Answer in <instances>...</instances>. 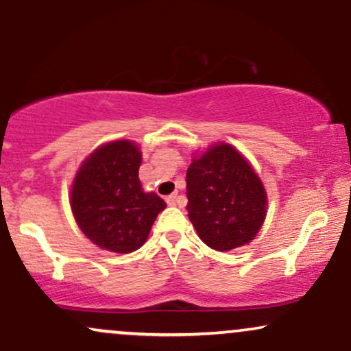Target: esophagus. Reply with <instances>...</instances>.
Returning a JSON list of instances; mask_svg holds the SVG:
<instances>
[{
  "instance_id": "obj_1",
  "label": "esophagus",
  "mask_w": 351,
  "mask_h": 351,
  "mask_svg": "<svg viewBox=\"0 0 351 351\" xmlns=\"http://www.w3.org/2000/svg\"><path fill=\"white\" fill-rule=\"evenodd\" d=\"M167 203L170 204V206H175V204L178 203V195H176V193H173V195L167 196Z\"/></svg>"
}]
</instances>
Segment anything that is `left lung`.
<instances>
[{"mask_svg":"<svg viewBox=\"0 0 351 351\" xmlns=\"http://www.w3.org/2000/svg\"><path fill=\"white\" fill-rule=\"evenodd\" d=\"M188 216L204 244L231 251L256 237L265 217L263 181L231 145L211 147L186 171Z\"/></svg>","mask_w":351,"mask_h":351,"instance_id":"left-lung-1","label":"left lung"}]
</instances>
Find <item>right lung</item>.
I'll return each mask as SVG.
<instances>
[{
    "instance_id": "add662e5",
    "label": "right lung",
    "mask_w": 351,
    "mask_h": 351,
    "mask_svg": "<svg viewBox=\"0 0 351 351\" xmlns=\"http://www.w3.org/2000/svg\"><path fill=\"white\" fill-rule=\"evenodd\" d=\"M142 155L128 140L97 148L84 162L71 191V208L82 232L99 247L127 254L142 247L167 203L145 193L138 180Z\"/></svg>"
}]
</instances>
